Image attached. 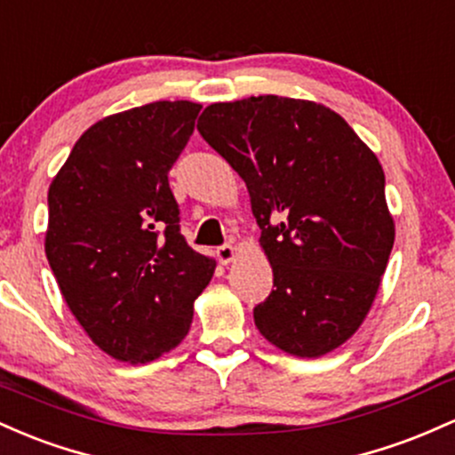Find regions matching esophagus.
Wrapping results in <instances>:
<instances>
[{
  "label": "esophagus",
  "mask_w": 455,
  "mask_h": 455,
  "mask_svg": "<svg viewBox=\"0 0 455 455\" xmlns=\"http://www.w3.org/2000/svg\"><path fill=\"white\" fill-rule=\"evenodd\" d=\"M234 258H236V247H234V244H221V247L217 249V259L221 264H229Z\"/></svg>",
  "instance_id": "1"
}]
</instances>
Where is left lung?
<instances>
[{
	"mask_svg": "<svg viewBox=\"0 0 455 455\" xmlns=\"http://www.w3.org/2000/svg\"><path fill=\"white\" fill-rule=\"evenodd\" d=\"M197 131L243 178L273 267L253 309L259 333L294 356L355 335L395 241L385 172L348 122L314 100L251 96L204 109Z\"/></svg>",
	"mask_w": 455,
	"mask_h": 455,
	"instance_id": "left-lung-1",
	"label": "left lung"
}]
</instances>
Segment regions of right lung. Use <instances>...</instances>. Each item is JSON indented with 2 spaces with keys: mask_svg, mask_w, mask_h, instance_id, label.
I'll return each mask as SVG.
<instances>
[{
  "mask_svg": "<svg viewBox=\"0 0 455 455\" xmlns=\"http://www.w3.org/2000/svg\"><path fill=\"white\" fill-rule=\"evenodd\" d=\"M200 109L156 100L103 117L49 187L51 270L90 339L117 361L148 363L176 348L217 267L180 234L167 180Z\"/></svg>",
  "mask_w": 455,
  "mask_h": 455,
  "instance_id": "obj_1",
  "label": "right lung"
}]
</instances>
